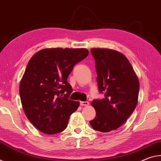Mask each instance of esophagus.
<instances>
[{"label":"esophagus","instance_id":"34e87169","mask_svg":"<svg viewBox=\"0 0 161 161\" xmlns=\"http://www.w3.org/2000/svg\"><path fill=\"white\" fill-rule=\"evenodd\" d=\"M80 105H81V106H88V105H89V102L88 101H80Z\"/></svg>","mask_w":161,"mask_h":161}]
</instances>
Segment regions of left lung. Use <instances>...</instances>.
Listing matches in <instances>:
<instances>
[{
    "label": "left lung",
    "mask_w": 161,
    "mask_h": 161,
    "mask_svg": "<svg viewBox=\"0 0 161 161\" xmlns=\"http://www.w3.org/2000/svg\"><path fill=\"white\" fill-rule=\"evenodd\" d=\"M91 52L96 63L98 91L104 98L91 103L96 115L90 124L94 130L108 133L122 125L133 113L140 85L130 62L122 53L105 48H93Z\"/></svg>",
    "instance_id": "1"
}]
</instances>
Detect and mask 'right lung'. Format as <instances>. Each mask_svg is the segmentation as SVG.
Here are the masks:
<instances>
[{"label": "right lung", "instance_id": "1", "mask_svg": "<svg viewBox=\"0 0 161 161\" xmlns=\"http://www.w3.org/2000/svg\"><path fill=\"white\" fill-rule=\"evenodd\" d=\"M88 56L85 48H48L34 54L20 83L26 117L42 133L53 135L66 128L79 102L71 101L68 77L76 63Z\"/></svg>", "mask_w": 161, "mask_h": 161}]
</instances>
